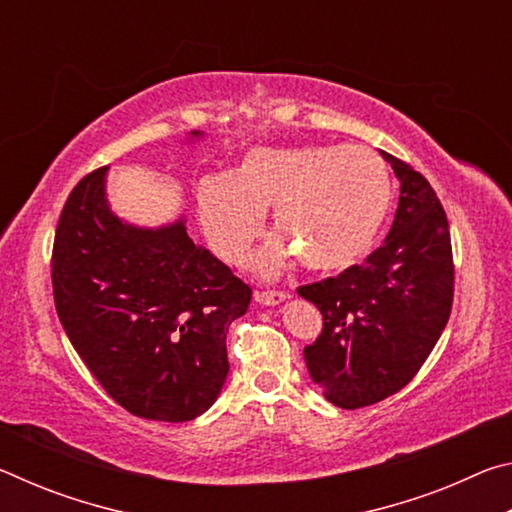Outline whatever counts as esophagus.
<instances>
[{"label":"esophagus","mask_w":512,"mask_h":512,"mask_svg":"<svg viewBox=\"0 0 512 512\" xmlns=\"http://www.w3.org/2000/svg\"><path fill=\"white\" fill-rule=\"evenodd\" d=\"M284 298H287L284 296V291H262V289L255 291V300L259 305H280Z\"/></svg>","instance_id":"1"}]
</instances>
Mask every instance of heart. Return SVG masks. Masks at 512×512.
<instances>
[{
    "label": "heart",
    "instance_id": "1",
    "mask_svg": "<svg viewBox=\"0 0 512 512\" xmlns=\"http://www.w3.org/2000/svg\"><path fill=\"white\" fill-rule=\"evenodd\" d=\"M205 237L223 262L241 264L264 235V212L302 266L339 271L377 239L393 201L386 162L368 146H257L228 176L196 189ZM289 249L277 241L259 259L273 271Z\"/></svg>",
    "mask_w": 512,
    "mask_h": 512
}]
</instances>
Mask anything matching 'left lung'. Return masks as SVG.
<instances>
[{"label": "left lung", "instance_id": "left-lung-1", "mask_svg": "<svg viewBox=\"0 0 512 512\" xmlns=\"http://www.w3.org/2000/svg\"><path fill=\"white\" fill-rule=\"evenodd\" d=\"M400 180L384 244L363 264L298 287L323 314L305 348L314 384L341 409L377 404L409 384L452 314L454 257L447 214L409 162L381 151Z\"/></svg>", "mask_w": 512, "mask_h": 512}]
</instances>
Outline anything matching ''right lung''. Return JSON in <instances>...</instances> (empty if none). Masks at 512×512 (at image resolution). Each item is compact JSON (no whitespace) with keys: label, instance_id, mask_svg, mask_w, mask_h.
<instances>
[{"label":"right lung","instance_id":"obj_1","mask_svg":"<svg viewBox=\"0 0 512 512\" xmlns=\"http://www.w3.org/2000/svg\"><path fill=\"white\" fill-rule=\"evenodd\" d=\"M106 169L81 178L60 212L51 250L60 325L128 413L194 420L221 393L225 334L253 289L196 246L183 219L158 230L121 223L106 203Z\"/></svg>","mask_w":512,"mask_h":512}]
</instances>
